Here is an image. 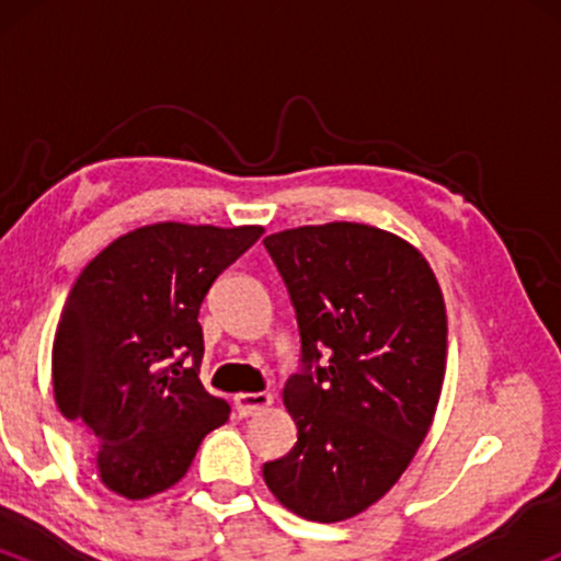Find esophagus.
<instances>
[{"instance_id": "obj_1", "label": "esophagus", "mask_w": 561, "mask_h": 561, "mask_svg": "<svg viewBox=\"0 0 561 561\" xmlns=\"http://www.w3.org/2000/svg\"><path fill=\"white\" fill-rule=\"evenodd\" d=\"M272 401V392H240V396H234V409L240 416H253L259 411L268 409Z\"/></svg>"}]
</instances>
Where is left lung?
Listing matches in <instances>:
<instances>
[{
	"label": "left lung",
	"instance_id": "1",
	"mask_svg": "<svg viewBox=\"0 0 561 561\" xmlns=\"http://www.w3.org/2000/svg\"><path fill=\"white\" fill-rule=\"evenodd\" d=\"M263 244L302 345V371L282 392L298 443L263 465V480L298 517L343 523L396 485L430 433L446 377V302L420 250L369 224L285 229Z\"/></svg>",
	"mask_w": 561,
	"mask_h": 561
}]
</instances>
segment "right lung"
Wrapping results in <instances>:
<instances>
[{"label":"right lung","instance_id":"add662e5","mask_svg":"<svg viewBox=\"0 0 561 561\" xmlns=\"http://www.w3.org/2000/svg\"><path fill=\"white\" fill-rule=\"evenodd\" d=\"M263 227L160 221L118 237L70 289L53 345L55 403L96 443V478L139 501L176 485L229 403L199 382V306Z\"/></svg>","mask_w":561,"mask_h":561}]
</instances>
